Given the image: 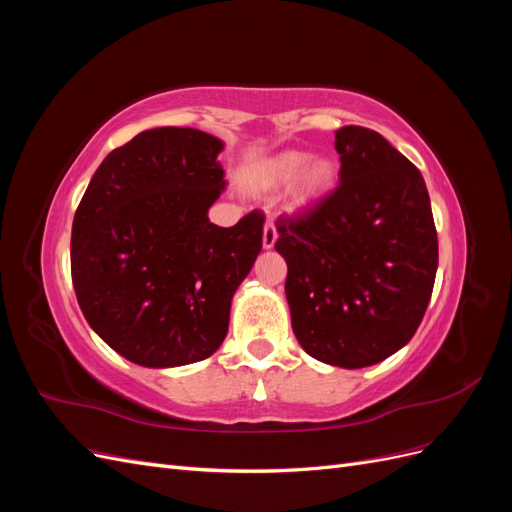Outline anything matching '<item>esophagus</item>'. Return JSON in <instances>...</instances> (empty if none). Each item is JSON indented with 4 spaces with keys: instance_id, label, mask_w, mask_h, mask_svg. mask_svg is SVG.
Returning <instances> with one entry per match:
<instances>
[{
    "instance_id": "obj_1",
    "label": "esophagus",
    "mask_w": 512,
    "mask_h": 512,
    "mask_svg": "<svg viewBox=\"0 0 512 512\" xmlns=\"http://www.w3.org/2000/svg\"><path fill=\"white\" fill-rule=\"evenodd\" d=\"M275 241H277V230L271 222H267L265 228H262V247H265V250H271Z\"/></svg>"
}]
</instances>
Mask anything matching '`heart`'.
<instances>
[{
    "mask_svg": "<svg viewBox=\"0 0 512 512\" xmlns=\"http://www.w3.org/2000/svg\"><path fill=\"white\" fill-rule=\"evenodd\" d=\"M337 181V164L327 156H312L301 149H284L260 160L250 173L252 188L277 192L290 185L288 205L294 211L316 207Z\"/></svg>",
    "mask_w": 512,
    "mask_h": 512,
    "instance_id": "obj_1",
    "label": "heart"
}]
</instances>
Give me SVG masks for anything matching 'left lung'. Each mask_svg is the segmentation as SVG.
<instances>
[{
  "label": "left lung",
  "mask_w": 512,
  "mask_h": 512,
  "mask_svg": "<svg viewBox=\"0 0 512 512\" xmlns=\"http://www.w3.org/2000/svg\"><path fill=\"white\" fill-rule=\"evenodd\" d=\"M339 185L277 220L292 331L314 359L359 369L404 348L438 271V235L418 168L374 130L335 132Z\"/></svg>",
  "instance_id": "obj_1"
}]
</instances>
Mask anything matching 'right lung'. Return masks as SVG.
I'll return each mask as SVG.
<instances>
[{"instance_id": "1", "label": "right lung", "mask_w": 512, "mask_h": 512, "mask_svg": "<svg viewBox=\"0 0 512 512\" xmlns=\"http://www.w3.org/2000/svg\"><path fill=\"white\" fill-rule=\"evenodd\" d=\"M224 143L153 128L108 153L74 215L72 284L89 327L123 359L164 369L203 361L262 250L260 211L209 222L226 188Z\"/></svg>"}]
</instances>
